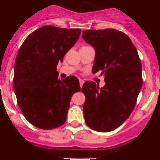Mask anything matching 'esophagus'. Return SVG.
Returning a JSON list of instances; mask_svg holds the SVG:
<instances>
[{
  "label": "esophagus",
  "instance_id": "obj_1",
  "mask_svg": "<svg viewBox=\"0 0 160 160\" xmlns=\"http://www.w3.org/2000/svg\"><path fill=\"white\" fill-rule=\"evenodd\" d=\"M79 81H80V88H82V87H83V83H84V80H82V79H80V80H79Z\"/></svg>",
  "mask_w": 160,
  "mask_h": 160
}]
</instances>
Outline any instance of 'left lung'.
Masks as SVG:
<instances>
[{
    "instance_id": "obj_1",
    "label": "left lung",
    "mask_w": 160,
    "mask_h": 160,
    "mask_svg": "<svg viewBox=\"0 0 160 160\" xmlns=\"http://www.w3.org/2000/svg\"><path fill=\"white\" fill-rule=\"evenodd\" d=\"M82 37L96 52L92 72L101 71L105 81L101 88L93 81L83 83L85 122L97 132H111L128 119L136 104L142 85L141 60L129 37L118 30H85Z\"/></svg>"
}]
</instances>
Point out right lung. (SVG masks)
Instances as JSON below:
<instances>
[{
	"mask_svg": "<svg viewBox=\"0 0 160 160\" xmlns=\"http://www.w3.org/2000/svg\"><path fill=\"white\" fill-rule=\"evenodd\" d=\"M80 28L46 25L22 43L14 63L13 84L25 118L42 129H53L67 121L71 97L80 90L78 79L59 80L56 66L77 42Z\"/></svg>",
	"mask_w": 160,
	"mask_h": 160,
	"instance_id": "add662e5",
	"label": "right lung"
}]
</instances>
